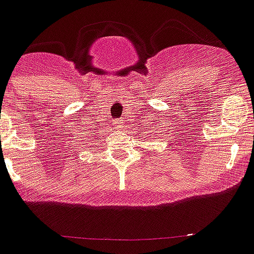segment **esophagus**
Listing matches in <instances>:
<instances>
[{
	"mask_svg": "<svg viewBox=\"0 0 254 254\" xmlns=\"http://www.w3.org/2000/svg\"><path fill=\"white\" fill-rule=\"evenodd\" d=\"M116 130L124 129V124H123V120H115V125H114Z\"/></svg>",
	"mask_w": 254,
	"mask_h": 254,
	"instance_id": "obj_1",
	"label": "esophagus"
}]
</instances>
